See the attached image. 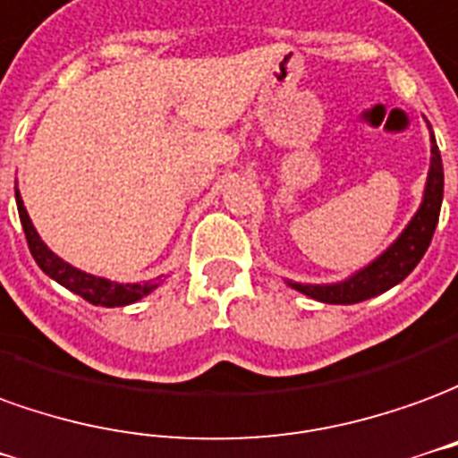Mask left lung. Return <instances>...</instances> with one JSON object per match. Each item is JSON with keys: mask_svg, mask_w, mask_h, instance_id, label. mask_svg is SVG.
Wrapping results in <instances>:
<instances>
[{"mask_svg": "<svg viewBox=\"0 0 458 458\" xmlns=\"http://www.w3.org/2000/svg\"><path fill=\"white\" fill-rule=\"evenodd\" d=\"M429 142L431 160L420 209L414 212L407 226L402 229L400 236L382 254L375 256L369 264L358 268L355 274H350L343 281H335V284H298V281H288L286 278L288 286L296 288L298 293L313 298V301H320V303L352 306V303H362L368 298H375L379 293H385V291H390L392 286L402 284L414 271V266L420 264L424 251L429 249L444 199V165L437 140H434V132H431V125Z\"/></svg>", "mask_w": 458, "mask_h": 458, "instance_id": "left-lung-1", "label": "left lung"}]
</instances>
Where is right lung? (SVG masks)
I'll list each match as a JSON object with an SVG mask.
<instances>
[{
  "label": "right lung",
  "instance_id": "right-lung-1",
  "mask_svg": "<svg viewBox=\"0 0 458 458\" xmlns=\"http://www.w3.org/2000/svg\"><path fill=\"white\" fill-rule=\"evenodd\" d=\"M14 194L19 219H21V226H24L29 251L34 256V261H37L38 268H41L48 278H54L56 284L68 288L71 293L86 298L93 306L120 308L138 303L140 298L150 296L152 291L160 286V278H157V281H142V284H120V281H110V278H103V276L86 274V271H81L76 266H71L68 261H64V259L58 254H54V251L44 244V239L38 236L37 226H34L31 216H29L19 190H14Z\"/></svg>",
  "mask_w": 458,
  "mask_h": 458
}]
</instances>
